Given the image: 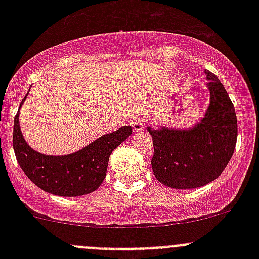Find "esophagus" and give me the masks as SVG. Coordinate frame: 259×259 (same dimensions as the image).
I'll return each mask as SVG.
<instances>
[{
  "label": "esophagus",
  "instance_id": "34e87169",
  "mask_svg": "<svg viewBox=\"0 0 259 259\" xmlns=\"http://www.w3.org/2000/svg\"><path fill=\"white\" fill-rule=\"evenodd\" d=\"M132 126L135 132H143V130H144V126H145V122L143 121L142 119H135L134 121H133Z\"/></svg>",
  "mask_w": 259,
  "mask_h": 259
}]
</instances>
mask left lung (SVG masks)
<instances>
[{"instance_id":"1","label":"left lung","mask_w":259,"mask_h":259,"mask_svg":"<svg viewBox=\"0 0 259 259\" xmlns=\"http://www.w3.org/2000/svg\"><path fill=\"white\" fill-rule=\"evenodd\" d=\"M210 104L190 130H151L155 178L176 189L202 187L218 178L234 153L238 135L234 105L213 72L205 70Z\"/></svg>"}]
</instances>
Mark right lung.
<instances>
[{
	"label": "right lung",
	"mask_w": 259,
	"mask_h": 259,
	"mask_svg": "<svg viewBox=\"0 0 259 259\" xmlns=\"http://www.w3.org/2000/svg\"><path fill=\"white\" fill-rule=\"evenodd\" d=\"M18 114L20 111L15 116L14 124V150L18 164L38 188L60 197H79L98 189L105 179L110 154L133 132L130 126H122L116 132L103 135L74 154L44 155L25 142L21 134Z\"/></svg>",
	"instance_id": "add662e5"
}]
</instances>
